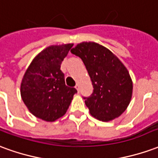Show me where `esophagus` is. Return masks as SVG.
Here are the masks:
<instances>
[{
	"label": "esophagus",
	"mask_w": 158,
	"mask_h": 158,
	"mask_svg": "<svg viewBox=\"0 0 158 158\" xmlns=\"http://www.w3.org/2000/svg\"><path fill=\"white\" fill-rule=\"evenodd\" d=\"M75 89L78 90V91H79V84H76V85H75Z\"/></svg>",
	"instance_id": "1"
}]
</instances>
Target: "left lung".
Returning a JSON list of instances; mask_svg holds the SVG:
<instances>
[{"mask_svg": "<svg viewBox=\"0 0 158 158\" xmlns=\"http://www.w3.org/2000/svg\"><path fill=\"white\" fill-rule=\"evenodd\" d=\"M71 52L81 58L92 82V94L83 97L90 114L103 122L120 116L129 106L133 89L124 65L111 51L95 42L78 44Z\"/></svg>", "mask_w": 158, "mask_h": 158, "instance_id": "1", "label": "left lung"}]
</instances>
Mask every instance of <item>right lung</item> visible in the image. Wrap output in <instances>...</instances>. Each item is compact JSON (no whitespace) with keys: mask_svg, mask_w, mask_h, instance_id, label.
I'll use <instances>...</instances> for the list:
<instances>
[{"mask_svg":"<svg viewBox=\"0 0 158 158\" xmlns=\"http://www.w3.org/2000/svg\"><path fill=\"white\" fill-rule=\"evenodd\" d=\"M73 44L52 45L33 60L21 84V96L29 112L37 118L53 122L67 112L75 88L65 85L60 69Z\"/></svg>","mask_w":158,"mask_h":158,"instance_id":"add662e5","label":"right lung"}]
</instances>
